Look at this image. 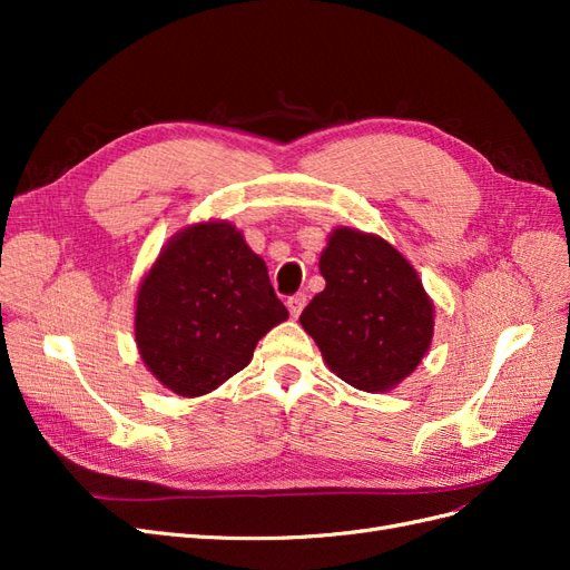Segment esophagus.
<instances>
[{
	"label": "esophagus",
	"instance_id": "esophagus-1",
	"mask_svg": "<svg viewBox=\"0 0 570 570\" xmlns=\"http://www.w3.org/2000/svg\"><path fill=\"white\" fill-rule=\"evenodd\" d=\"M304 306H306V295H304V292H297V295L287 297V308H289L292 318H297V316L302 314V308H304Z\"/></svg>",
	"mask_w": 570,
	"mask_h": 570
}]
</instances>
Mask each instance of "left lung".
Segmentation results:
<instances>
[{
	"mask_svg": "<svg viewBox=\"0 0 570 570\" xmlns=\"http://www.w3.org/2000/svg\"><path fill=\"white\" fill-rule=\"evenodd\" d=\"M325 289L299 321L327 368L364 392H385L421 364L433 302L419 273L383 237L337 228L321 254Z\"/></svg>",
	"mask_w": 570,
	"mask_h": 570,
	"instance_id": "1",
	"label": "left lung"
}]
</instances>
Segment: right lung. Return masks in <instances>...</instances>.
<instances>
[{
	"label": "right lung",
	"mask_w": 570,
	"mask_h": 570,
	"mask_svg": "<svg viewBox=\"0 0 570 570\" xmlns=\"http://www.w3.org/2000/svg\"><path fill=\"white\" fill-rule=\"evenodd\" d=\"M287 318L268 268L226 220L180 230L137 292L135 340L147 368L180 396L243 371L256 342Z\"/></svg>",
	"instance_id": "obj_1"
}]
</instances>
